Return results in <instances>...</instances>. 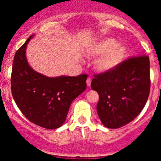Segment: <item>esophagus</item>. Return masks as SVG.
<instances>
[{"instance_id":"obj_1","label":"esophagus","mask_w":161,"mask_h":161,"mask_svg":"<svg viewBox=\"0 0 161 161\" xmlns=\"http://www.w3.org/2000/svg\"><path fill=\"white\" fill-rule=\"evenodd\" d=\"M91 82H92V79L90 78V77H88V78L87 79V80H86L87 86H91Z\"/></svg>"}]
</instances>
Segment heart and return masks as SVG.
Returning a JSON list of instances; mask_svg holds the SVG:
<instances>
[{
  "instance_id": "b5f03b06",
  "label": "heart",
  "mask_w": 161,
  "mask_h": 161,
  "mask_svg": "<svg viewBox=\"0 0 161 161\" xmlns=\"http://www.w3.org/2000/svg\"><path fill=\"white\" fill-rule=\"evenodd\" d=\"M125 50L120 45H116V41L106 38L97 42L91 50L95 57H99L96 61V68L100 71H109L115 68L123 60Z\"/></svg>"
}]
</instances>
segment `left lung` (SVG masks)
<instances>
[{
	"instance_id": "8db88e82",
	"label": "left lung",
	"mask_w": 161,
	"mask_h": 161,
	"mask_svg": "<svg viewBox=\"0 0 161 161\" xmlns=\"http://www.w3.org/2000/svg\"><path fill=\"white\" fill-rule=\"evenodd\" d=\"M94 76L91 88L99 95L97 111L105 127L120 128L143 110L150 93L148 57H131Z\"/></svg>"
}]
</instances>
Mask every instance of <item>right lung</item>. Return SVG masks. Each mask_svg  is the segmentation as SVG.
<instances>
[{"label": "right lung", "instance_id": "add662e5", "mask_svg": "<svg viewBox=\"0 0 161 161\" xmlns=\"http://www.w3.org/2000/svg\"><path fill=\"white\" fill-rule=\"evenodd\" d=\"M31 36L16 51L11 73V92L20 111L29 121L45 129L61 126L70 104L86 88L88 75L50 78L33 70L25 49Z\"/></svg>", "mask_w": 161, "mask_h": 161}]
</instances>
